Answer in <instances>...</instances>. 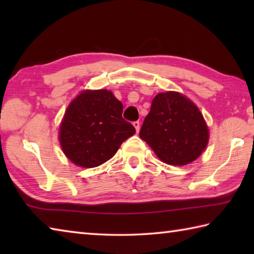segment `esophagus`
<instances>
[{"mask_svg": "<svg viewBox=\"0 0 254 254\" xmlns=\"http://www.w3.org/2000/svg\"><path fill=\"white\" fill-rule=\"evenodd\" d=\"M133 127H135L136 132H139V131H140V122H139V121H135V122H133Z\"/></svg>", "mask_w": 254, "mask_h": 254, "instance_id": "obj_1", "label": "esophagus"}]
</instances>
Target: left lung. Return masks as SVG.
Segmentation results:
<instances>
[{"mask_svg": "<svg viewBox=\"0 0 254 254\" xmlns=\"http://www.w3.org/2000/svg\"><path fill=\"white\" fill-rule=\"evenodd\" d=\"M161 161L173 166L192 162L208 143V127L198 107L178 92L159 93L140 130Z\"/></svg>", "mask_w": 254, "mask_h": 254, "instance_id": "left-lung-1", "label": "left lung"}]
</instances>
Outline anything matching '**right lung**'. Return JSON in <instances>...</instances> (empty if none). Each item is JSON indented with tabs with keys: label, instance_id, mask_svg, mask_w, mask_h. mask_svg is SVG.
Listing matches in <instances>:
<instances>
[{
	"label": "right lung",
	"instance_id": "add662e5",
	"mask_svg": "<svg viewBox=\"0 0 254 254\" xmlns=\"http://www.w3.org/2000/svg\"><path fill=\"white\" fill-rule=\"evenodd\" d=\"M122 112V103L107 89L81 92L68 105L59 127L66 157L84 168L110 160L123 141L135 133Z\"/></svg>",
	"mask_w": 254,
	"mask_h": 254
}]
</instances>
